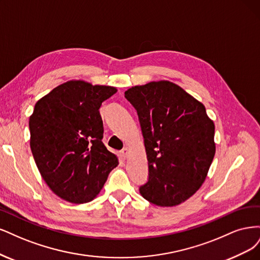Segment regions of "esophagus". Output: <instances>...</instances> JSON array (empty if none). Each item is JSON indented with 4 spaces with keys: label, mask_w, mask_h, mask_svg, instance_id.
<instances>
[{
    "label": "esophagus",
    "mask_w": 260,
    "mask_h": 260,
    "mask_svg": "<svg viewBox=\"0 0 260 260\" xmlns=\"http://www.w3.org/2000/svg\"><path fill=\"white\" fill-rule=\"evenodd\" d=\"M120 154H121V157L123 158V160H126L127 156H128V149H127V148L123 149Z\"/></svg>",
    "instance_id": "34e87169"
}]
</instances>
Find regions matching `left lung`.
<instances>
[{
	"label": "left lung",
	"instance_id": "obj_1",
	"mask_svg": "<svg viewBox=\"0 0 260 260\" xmlns=\"http://www.w3.org/2000/svg\"><path fill=\"white\" fill-rule=\"evenodd\" d=\"M137 110L149 165L139 188L150 203L179 205L202 186L216 152L215 124L205 107L170 81L150 82L125 91Z\"/></svg>",
	"mask_w": 260,
	"mask_h": 260
}]
</instances>
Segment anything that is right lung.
Masks as SVG:
<instances>
[{"label":"right lung","mask_w":260,"mask_h":260,"mask_svg":"<svg viewBox=\"0 0 260 260\" xmlns=\"http://www.w3.org/2000/svg\"><path fill=\"white\" fill-rule=\"evenodd\" d=\"M113 86L71 80L42 97L30 115V148L46 185L67 202L94 200L118 156L102 141L99 108L114 95Z\"/></svg>","instance_id":"right-lung-1"}]
</instances>
